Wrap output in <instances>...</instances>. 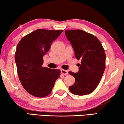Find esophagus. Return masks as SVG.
Returning <instances> with one entry per match:
<instances>
[{"label":"esophagus","mask_w":124,"mask_h":124,"mask_svg":"<svg viewBox=\"0 0 124 124\" xmlns=\"http://www.w3.org/2000/svg\"><path fill=\"white\" fill-rule=\"evenodd\" d=\"M61 72H62V74H64V75H67V74H68V71L67 70H64V69H62V70H61Z\"/></svg>","instance_id":"34e87169"}]
</instances>
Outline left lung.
<instances>
[{"instance_id":"1","label":"left lung","mask_w":124,"mask_h":124,"mask_svg":"<svg viewBox=\"0 0 124 124\" xmlns=\"http://www.w3.org/2000/svg\"><path fill=\"white\" fill-rule=\"evenodd\" d=\"M65 34L72 46L75 57L81 60L78 72H69L75 78V83L69 87V90L76 95L90 94L99 85L104 72V49L95 36L82 30H65Z\"/></svg>"}]
</instances>
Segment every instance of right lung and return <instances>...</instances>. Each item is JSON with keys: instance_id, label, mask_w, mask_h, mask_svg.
I'll list each match as a JSON object with an SVG mask.
<instances>
[{"instance_id": "1", "label": "right lung", "mask_w": 124, "mask_h": 124, "mask_svg": "<svg viewBox=\"0 0 124 124\" xmlns=\"http://www.w3.org/2000/svg\"><path fill=\"white\" fill-rule=\"evenodd\" d=\"M62 30L37 29L25 35L18 42L15 55L20 82L28 93L38 98L51 93L60 77L59 69L42 67L43 57Z\"/></svg>"}]
</instances>
